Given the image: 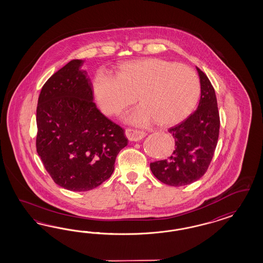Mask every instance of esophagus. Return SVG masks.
<instances>
[{"instance_id": "34e87169", "label": "esophagus", "mask_w": 263, "mask_h": 263, "mask_svg": "<svg viewBox=\"0 0 263 263\" xmlns=\"http://www.w3.org/2000/svg\"><path fill=\"white\" fill-rule=\"evenodd\" d=\"M125 135L128 138V140L133 141V142H138L141 141L145 137V132L141 131V130H137V129H132V128H126L125 129Z\"/></svg>"}]
</instances>
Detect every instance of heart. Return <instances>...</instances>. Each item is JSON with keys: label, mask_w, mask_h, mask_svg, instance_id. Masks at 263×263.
Returning <instances> with one entry per match:
<instances>
[{"label": "heart", "mask_w": 263, "mask_h": 263, "mask_svg": "<svg viewBox=\"0 0 263 263\" xmlns=\"http://www.w3.org/2000/svg\"><path fill=\"white\" fill-rule=\"evenodd\" d=\"M93 91L101 111L117 117L138 98L141 106L129 121L143 126L157 121L172 126L185 120L199 100V76L190 66L162 59H143L120 64L116 77L99 73Z\"/></svg>", "instance_id": "obj_1"}]
</instances>
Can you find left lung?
<instances>
[{
    "mask_svg": "<svg viewBox=\"0 0 263 263\" xmlns=\"http://www.w3.org/2000/svg\"><path fill=\"white\" fill-rule=\"evenodd\" d=\"M200 82L198 109L168 132L175 149L166 159L151 163L154 176L164 184L179 187L193 183L206 173L215 152L220 116L215 90L206 75L197 67Z\"/></svg>",
    "mask_w": 263,
    "mask_h": 263,
    "instance_id": "8db88e82",
    "label": "left lung"
}]
</instances>
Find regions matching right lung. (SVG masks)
<instances>
[{"instance_id":"1","label":"right lung","mask_w":263,"mask_h":263,"mask_svg":"<svg viewBox=\"0 0 263 263\" xmlns=\"http://www.w3.org/2000/svg\"><path fill=\"white\" fill-rule=\"evenodd\" d=\"M73 60L41 88L36 107V152L55 183L75 192L92 190L110 178L124 129L93 102L92 84Z\"/></svg>"}]
</instances>
